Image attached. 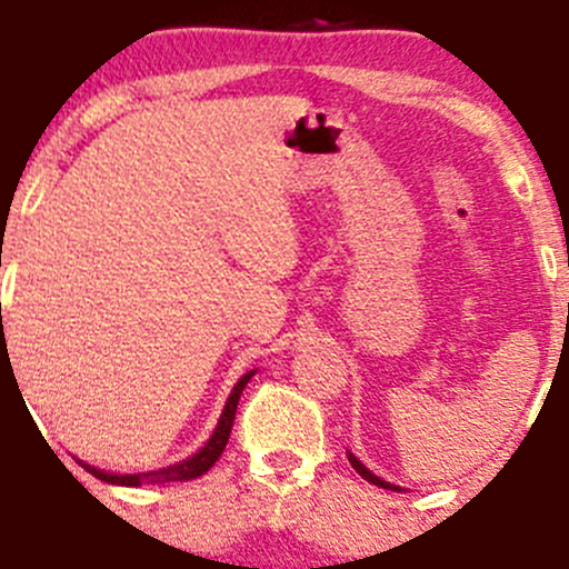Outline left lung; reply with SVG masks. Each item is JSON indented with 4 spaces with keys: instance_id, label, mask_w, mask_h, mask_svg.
I'll list each match as a JSON object with an SVG mask.
<instances>
[{
    "instance_id": "left-lung-1",
    "label": "left lung",
    "mask_w": 569,
    "mask_h": 569,
    "mask_svg": "<svg viewBox=\"0 0 569 569\" xmlns=\"http://www.w3.org/2000/svg\"><path fill=\"white\" fill-rule=\"evenodd\" d=\"M349 462H352V468H355V470H358V473H360V476H363V479H366V481H371V485H377V487H386V490H396V487H393V485H388V481H382V479H380V476H375V473H371V470H369V468H366V465H363V462H360V460H358V457H355V455H349Z\"/></svg>"
}]
</instances>
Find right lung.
Instances as JSON below:
<instances>
[{"instance_id": "1", "label": "right lung", "mask_w": 569, "mask_h": 569, "mask_svg": "<svg viewBox=\"0 0 569 569\" xmlns=\"http://www.w3.org/2000/svg\"><path fill=\"white\" fill-rule=\"evenodd\" d=\"M256 375V371H248V375L242 377V380L233 386L231 396H228V405L226 410H222L220 416V423H217L214 435L209 438V443L203 446V449L198 451V455H192L189 460L178 462V465H170V468H162V470H153V473H134V476H118V473H104V470L99 468H90V465L82 462V468H88L90 473L96 476V479L101 481H109V485H126V487H140L146 485V481H187V479H198V476H203L206 470L211 468L217 460H220V455L226 451V443L228 438H231V427H233V418H237V405H239V396H242L244 386L250 382V377Z\"/></svg>"}]
</instances>
